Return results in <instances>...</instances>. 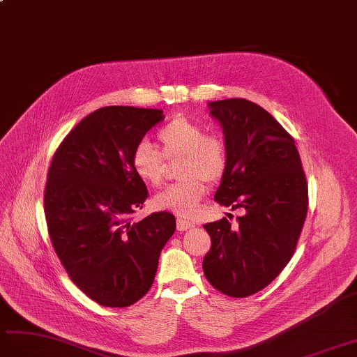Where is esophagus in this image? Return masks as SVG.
Instances as JSON below:
<instances>
[{
	"instance_id": "esophagus-1",
	"label": "esophagus",
	"mask_w": 357,
	"mask_h": 357,
	"mask_svg": "<svg viewBox=\"0 0 357 357\" xmlns=\"http://www.w3.org/2000/svg\"><path fill=\"white\" fill-rule=\"evenodd\" d=\"M192 227H195L194 222H189V221H185V220H181V218L177 220V230L178 231H185V230H189V229H192Z\"/></svg>"
}]
</instances>
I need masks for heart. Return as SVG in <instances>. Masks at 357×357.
<instances>
[{
	"instance_id": "heart-1",
	"label": "heart",
	"mask_w": 357,
	"mask_h": 357,
	"mask_svg": "<svg viewBox=\"0 0 357 357\" xmlns=\"http://www.w3.org/2000/svg\"><path fill=\"white\" fill-rule=\"evenodd\" d=\"M162 151L141 141L132 153V167L146 183L159 186L167 171V159H180L177 174L183 178L154 197V206L178 216H194L207 192L206 181L216 183L227 169V149L220 136L207 135L204 126L177 116L158 135Z\"/></svg>"
}]
</instances>
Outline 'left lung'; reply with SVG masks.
<instances>
[{"mask_svg":"<svg viewBox=\"0 0 357 357\" xmlns=\"http://www.w3.org/2000/svg\"><path fill=\"white\" fill-rule=\"evenodd\" d=\"M208 107L227 149L215 202L245 213L236 225L227 218L204 224L212 245L203 271L216 291L244 298L266 288L294 256L307 215V181L294 137L264 107L244 98Z\"/></svg>","mask_w":357,"mask_h":357,"instance_id":"left-lung-1","label":"left lung"}]
</instances>
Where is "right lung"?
<instances>
[{
    "instance_id": "1",
    "label": "right lung",
    "mask_w": 357,
    "mask_h": 357,
    "mask_svg": "<svg viewBox=\"0 0 357 357\" xmlns=\"http://www.w3.org/2000/svg\"><path fill=\"white\" fill-rule=\"evenodd\" d=\"M162 119L159 109L101 107L66 135L50 165L43 208L51 244L69 279L101 306L141 300L176 231L169 212L132 220L149 198L132 153Z\"/></svg>"
}]
</instances>
